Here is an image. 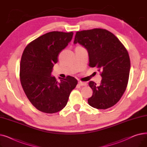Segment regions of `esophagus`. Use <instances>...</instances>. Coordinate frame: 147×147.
Returning a JSON list of instances; mask_svg holds the SVG:
<instances>
[{
    "label": "esophagus",
    "mask_w": 147,
    "mask_h": 147,
    "mask_svg": "<svg viewBox=\"0 0 147 147\" xmlns=\"http://www.w3.org/2000/svg\"><path fill=\"white\" fill-rule=\"evenodd\" d=\"M78 84H79V85H80V86H86L87 84V83L86 82H81V81L79 82Z\"/></svg>",
    "instance_id": "esophagus-1"
}]
</instances>
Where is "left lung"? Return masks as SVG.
Wrapping results in <instances>:
<instances>
[{"label": "left lung", "instance_id": "obj_1", "mask_svg": "<svg viewBox=\"0 0 147 147\" xmlns=\"http://www.w3.org/2000/svg\"><path fill=\"white\" fill-rule=\"evenodd\" d=\"M77 43L87 49L89 66L96 67L102 78L98 86L89 82L93 94L88 104L103 110L114 106L127 86L130 61L127 49L116 36L102 28L77 32L74 43Z\"/></svg>", "mask_w": 147, "mask_h": 147}]
</instances>
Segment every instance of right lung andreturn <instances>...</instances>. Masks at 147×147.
<instances>
[{"label": "right lung", "mask_w": 147, "mask_h": 147, "mask_svg": "<svg viewBox=\"0 0 147 147\" xmlns=\"http://www.w3.org/2000/svg\"><path fill=\"white\" fill-rule=\"evenodd\" d=\"M73 33L51 32L31 42L21 59L20 79L32 105L43 113L52 114L63 110L78 80L68 76L59 83L51 73L59 52L71 41Z\"/></svg>", "instance_id": "right-lung-1"}]
</instances>
